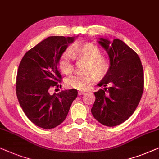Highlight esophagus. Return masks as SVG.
Returning <instances> with one entry per match:
<instances>
[{"instance_id":"1","label":"esophagus","mask_w":159,"mask_h":159,"mask_svg":"<svg viewBox=\"0 0 159 159\" xmlns=\"http://www.w3.org/2000/svg\"><path fill=\"white\" fill-rule=\"evenodd\" d=\"M84 93H85V91H79V95H83V94H84Z\"/></svg>"}]
</instances>
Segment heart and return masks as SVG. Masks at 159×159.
Instances as JSON below:
<instances>
[{"mask_svg": "<svg viewBox=\"0 0 159 159\" xmlns=\"http://www.w3.org/2000/svg\"><path fill=\"white\" fill-rule=\"evenodd\" d=\"M74 56L88 61L87 73H93L98 78L104 76L109 69V62L102 57L100 49L92 43H86L73 47L71 51L68 50L63 52L58 61V67L62 73L67 74L73 70ZM94 74L70 75L66 79V85L69 88L86 90L95 81Z\"/></svg>", "mask_w": 159, "mask_h": 159, "instance_id": "obj_1", "label": "heart"}]
</instances>
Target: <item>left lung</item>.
Masks as SVG:
<instances>
[{
    "instance_id": "obj_1",
    "label": "left lung",
    "mask_w": 159,
    "mask_h": 159,
    "mask_svg": "<svg viewBox=\"0 0 159 159\" xmlns=\"http://www.w3.org/2000/svg\"><path fill=\"white\" fill-rule=\"evenodd\" d=\"M97 42L108 54L109 67L97 84L104 88L94 92L91 113L101 124L117 126L126 121L139 104L143 91V70L137 53L122 40L99 38Z\"/></svg>"
}]
</instances>
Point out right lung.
Masks as SVG:
<instances>
[{
    "mask_svg": "<svg viewBox=\"0 0 159 159\" xmlns=\"http://www.w3.org/2000/svg\"><path fill=\"white\" fill-rule=\"evenodd\" d=\"M76 37L52 36L26 52L20 62L16 77V95L29 120L43 129H52L66 120L75 89L50 95L49 89L61 79L57 70L60 57Z\"/></svg>",
    "mask_w": 159,
    "mask_h": 159,
    "instance_id": "right-lung-1",
    "label": "right lung"
}]
</instances>
